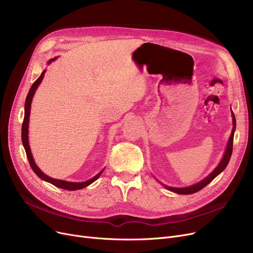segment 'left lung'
Here are the masks:
<instances>
[{"mask_svg":"<svg viewBox=\"0 0 253 253\" xmlns=\"http://www.w3.org/2000/svg\"><path fill=\"white\" fill-rule=\"evenodd\" d=\"M232 116H233V130H232V134H230V137L228 139V142H227V146H226V150H225V153L223 155V158L221 159L220 163L218 164V167L208 175V177H206L204 180H202L201 182L196 183L192 186H189V187H185V188H174V187H170V186H168V185H164L162 184L164 187H166L168 190H170L172 192H175V193H179V194H191V193H195L197 191H200L201 189H203L204 187H206V186L211 183L217 175L220 173L228 164L229 162V159H230V156H232V153H233V142H234V134H235V130H236V118H235V115L234 113H232Z\"/></svg>","mask_w":253,"mask_h":253,"instance_id":"left-lung-1","label":"left lung"}]
</instances>
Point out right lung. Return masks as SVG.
I'll return each instance as SVG.
<instances>
[{"instance_id":"right-lung-1","label":"right lung","mask_w":253,"mask_h":253,"mask_svg":"<svg viewBox=\"0 0 253 253\" xmlns=\"http://www.w3.org/2000/svg\"><path fill=\"white\" fill-rule=\"evenodd\" d=\"M57 58H53L51 60L48 61V64H50L52 61L56 60ZM44 73H45V70L43 71L41 73V75L39 76V78L36 80V82L32 84L31 89L28 93V96L26 98V103H25V118H24V122H23V127H21V139H23V145L25 147V150H26V153H27V157H28V160H29V163L30 166L32 168V169L34 170V172L38 175V177L42 180H44L52 185L56 186V187H59V188H62V189H66V190H79V189H83L84 187H86V186H89L90 184H92L94 181H96L98 178H99V175L102 173L103 170H101L99 173H97L94 178L87 180L85 182H81V183H74V182H68V181H63V180H57V179H52L50 177H48V175H46L45 173H43L41 171V169L36 166V163L34 161V158H33L32 156V153H31V149H30V146H29V136H28V133H29V120H30V111H31V103H32V100H33V97H34V94L37 90L38 85L40 84V83L42 82L43 78H44Z\"/></svg>"}]
</instances>
